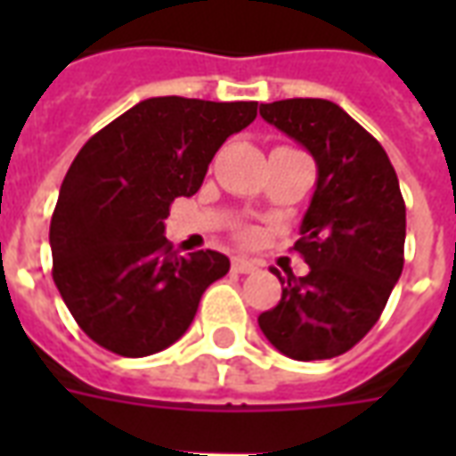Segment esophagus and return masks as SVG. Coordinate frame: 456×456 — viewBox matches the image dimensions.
<instances>
[{
    "instance_id": "esophagus-1",
    "label": "esophagus",
    "mask_w": 456,
    "mask_h": 456,
    "mask_svg": "<svg viewBox=\"0 0 456 456\" xmlns=\"http://www.w3.org/2000/svg\"><path fill=\"white\" fill-rule=\"evenodd\" d=\"M256 268L258 266L254 264V261H247V258H241V256H237L234 261H232V271H234V273H254Z\"/></svg>"
}]
</instances>
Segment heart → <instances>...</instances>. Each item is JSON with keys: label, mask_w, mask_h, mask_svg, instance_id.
I'll list each match as a JSON object with an SVG mask.
<instances>
[{"label": "heart", "mask_w": 456, "mask_h": 456, "mask_svg": "<svg viewBox=\"0 0 456 456\" xmlns=\"http://www.w3.org/2000/svg\"><path fill=\"white\" fill-rule=\"evenodd\" d=\"M244 237H247V239H251V237H254V234H251V232H247V234H244Z\"/></svg>", "instance_id": "heart-1"}]
</instances>
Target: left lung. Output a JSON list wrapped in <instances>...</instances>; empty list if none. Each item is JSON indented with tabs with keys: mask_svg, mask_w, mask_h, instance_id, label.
Segmentation results:
<instances>
[{
	"mask_svg": "<svg viewBox=\"0 0 456 456\" xmlns=\"http://www.w3.org/2000/svg\"><path fill=\"white\" fill-rule=\"evenodd\" d=\"M261 117L303 143L317 163L296 251L307 276L283 278L276 307L258 327L297 362L349 352L371 330L403 271L405 202L379 141L330 100L261 104Z\"/></svg>",
	"mask_w": 456,
	"mask_h": 456,
	"instance_id": "1",
	"label": "left lung"
}]
</instances>
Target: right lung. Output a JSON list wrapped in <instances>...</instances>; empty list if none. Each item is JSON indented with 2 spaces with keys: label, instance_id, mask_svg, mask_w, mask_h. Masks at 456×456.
Wrapping results in <instances>:
<instances>
[{
  "label": "right lung",
  "instance_id": "1",
  "mask_svg": "<svg viewBox=\"0 0 456 456\" xmlns=\"http://www.w3.org/2000/svg\"><path fill=\"white\" fill-rule=\"evenodd\" d=\"M256 102L151 97L85 143L51 217L53 281L85 335L119 356L178 342L219 251L178 256L163 237L170 202L195 195L219 146L256 119Z\"/></svg>",
  "mask_w": 456,
  "mask_h": 456
}]
</instances>
